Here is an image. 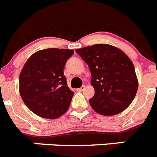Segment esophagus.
<instances>
[{
	"instance_id": "obj_1",
	"label": "esophagus",
	"mask_w": 157,
	"mask_h": 157,
	"mask_svg": "<svg viewBox=\"0 0 157 157\" xmlns=\"http://www.w3.org/2000/svg\"><path fill=\"white\" fill-rule=\"evenodd\" d=\"M85 90V86H82L81 87L78 88V89H77V91L82 92V90Z\"/></svg>"
}]
</instances>
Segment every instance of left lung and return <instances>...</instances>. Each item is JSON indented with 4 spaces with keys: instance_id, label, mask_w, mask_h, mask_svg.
<instances>
[{
    "instance_id": "1",
    "label": "left lung",
    "mask_w": 157,
    "mask_h": 157,
    "mask_svg": "<svg viewBox=\"0 0 157 157\" xmlns=\"http://www.w3.org/2000/svg\"><path fill=\"white\" fill-rule=\"evenodd\" d=\"M91 72L94 95L90 104L105 116L127 109L136 96L138 80L133 63L122 51L109 44H94L77 49Z\"/></svg>"
}]
</instances>
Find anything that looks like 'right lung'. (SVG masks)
Masks as SVG:
<instances>
[{"instance_id":"obj_1","label":"right lung","mask_w":157,"mask_h":157,"mask_svg":"<svg viewBox=\"0 0 157 157\" xmlns=\"http://www.w3.org/2000/svg\"><path fill=\"white\" fill-rule=\"evenodd\" d=\"M73 50L48 48L28 59L19 77L21 98L35 114L56 119L65 113L74 92L67 86L63 68Z\"/></svg>"}]
</instances>
